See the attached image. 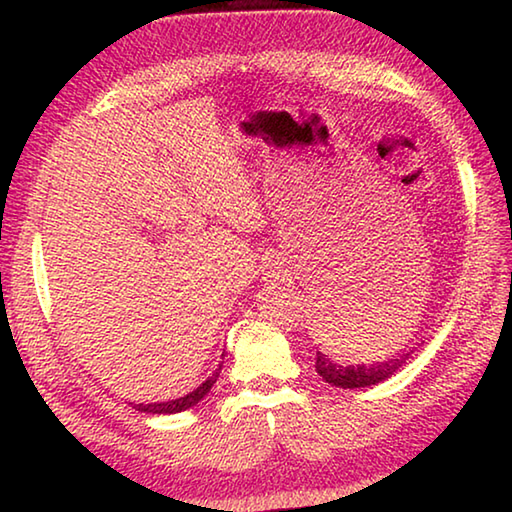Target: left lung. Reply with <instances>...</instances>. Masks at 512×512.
<instances>
[{
    "label": "left lung",
    "mask_w": 512,
    "mask_h": 512,
    "mask_svg": "<svg viewBox=\"0 0 512 512\" xmlns=\"http://www.w3.org/2000/svg\"><path fill=\"white\" fill-rule=\"evenodd\" d=\"M413 352V350H411ZM409 354H402L400 359L391 361H377V363H363V366H339L323 352H316V370L327 384L341 386V388H366L379 381L395 375V370L404 366Z\"/></svg>",
    "instance_id": "obj_1"
}]
</instances>
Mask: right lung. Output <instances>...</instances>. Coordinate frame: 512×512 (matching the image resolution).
<instances>
[{"instance_id": "obj_1", "label": "right lung", "mask_w": 512, "mask_h": 512, "mask_svg": "<svg viewBox=\"0 0 512 512\" xmlns=\"http://www.w3.org/2000/svg\"><path fill=\"white\" fill-rule=\"evenodd\" d=\"M221 370V366H219ZM216 377H219V372H214L212 377H207L201 386L196 388L185 397H178V400H171V402H160V404H135L133 409L135 411H142V413H180L189 409V406H194L203 400V397L210 393V388L216 384Z\"/></svg>"}]
</instances>
